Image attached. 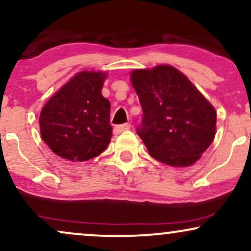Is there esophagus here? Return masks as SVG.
<instances>
[{"label":"esophagus","instance_id":"1","mask_svg":"<svg viewBox=\"0 0 251 251\" xmlns=\"http://www.w3.org/2000/svg\"><path fill=\"white\" fill-rule=\"evenodd\" d=\"M129 128H131V125H129V124H123V125H118V126H116V127H114L113 133L114 134H120L124 131H128Z\"/></svg>","mask_w":251,"mask_h":251}]
</instances>
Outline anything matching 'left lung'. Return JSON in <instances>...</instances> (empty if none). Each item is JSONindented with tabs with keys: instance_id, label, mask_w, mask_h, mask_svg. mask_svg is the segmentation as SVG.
<instances>
[{
	"instance_id": "left-lung-1",
	"label": "left lung",
	"mask_w": 251,
	"mask_h": 251,
	"mask_svg": "<svg viewBox=\"0 0 251 251\" xmlns=\"http://www.w3.org/2000/svg\"><path fill=\"white\" fill-rule=\"evenodd\" d=\"M131 82L143 108L137 133L150 155L179 168L197 162L215 138L214 106L172 66L134 70Z\"/></svg>"
}]
</instances>
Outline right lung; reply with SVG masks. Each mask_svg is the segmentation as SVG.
I'll use <instances>...</instances> for the list:
<instances>
[{"label":"right lung","mask_w":251,"mask_h":251,"mask_svg":"<svg viewBox=\"0 0 251 251\" xmlns=\"http://www.w3.org/2000/svg\"><path fill=\"white\" fill-rule=\"evenodd\" d=\"M105 79V72H79L43 106L41 137L59 157L85 162L108 146L111 103L101 94Z\"/></svg>","instance_id":"right-lung-1"}]
</instances>
